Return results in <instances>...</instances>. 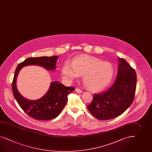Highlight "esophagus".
<instances>
[{"label": "esophagus", "instance_id": "esophagus-1", "mask_svg": "<svg viewBox=\"0 0 152 152\" xmlns=\"http://www.w3.org/2000/svg\"><path fill=\"white\" fill-rule=\"evenodd\" d=\"M75 91H76V92L77 93V94H81L82 93V91L81 90H80V89H79L78 88H76V89H75Z\"/></svg>", "mask_w": 152, "mask_h": 152}]
</instances>
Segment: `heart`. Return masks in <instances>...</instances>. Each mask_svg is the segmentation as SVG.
<instances>
[{
    "mask_svg": "<svg viewBox=\"0 0 152 152\" xmlns=\"http://www.w3.org/2000/svg\"><path fill=\"white\" fill-rule=\"evenodd\" d=\"M62 76L66 82H72L80 75L82 81L91 90H102L110 83L113 76V67L110 63L102 62L97 58L88 55L75 58L65 63L62 67Z\"/></svg>",
    "mask_w": 152,
    "mask_h": 152,
    "instance_id": "obj_1",
    "label": "heart"
}]
</instances>
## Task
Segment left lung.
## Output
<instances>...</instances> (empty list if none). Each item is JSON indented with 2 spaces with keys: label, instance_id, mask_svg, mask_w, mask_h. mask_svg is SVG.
Returning a JSON list of instances; mask_svg holds the SVG:
<instances>
[{
  "label": "left lung",
  "instance_id": "8db88e82",
  "mask_svg": "<svg viewBox=\"0 0 152 152\" xmlns=\"http://www.w3.org/2000/svg\"><path fill=\"white\" fill-rule=\"evenodd\" d=\"M118 74L113 85L101 94L94 95L87 108L99 120H108L122 115L133 102L137 75L129 64L118 58Z\"/></svg>",
  "mask_w": 152,
  "mask_h": 152
}]
</instances>
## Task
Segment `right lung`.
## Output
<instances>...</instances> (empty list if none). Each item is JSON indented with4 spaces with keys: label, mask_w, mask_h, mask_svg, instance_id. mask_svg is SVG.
Listing matches in <instances>:
<instances>
[{
    "label": "right lung",
    "mask_w": 152,
    "mask_h": 152,
    "mask_svg": "<svg viewBox=\"0 0 152 152\" xmlns=\"http://www.w3.org/2000/svg\"><path fill=\"white\" fill-rule=\"evenodd\" d=\"M58 58V56L29 58L20 63L15 70L12 82L13 95L22 110L34 119L49 121L57 117L65 106L68 95L72 92L75 88L66 87L60 82L53 81L41 99L29 100L22 96L17 89L18 75L23 67L28 65L40 66L46 70H55Z\"/></svg>",
    "instance_id": "right-lung-1"
}]
</instances>
